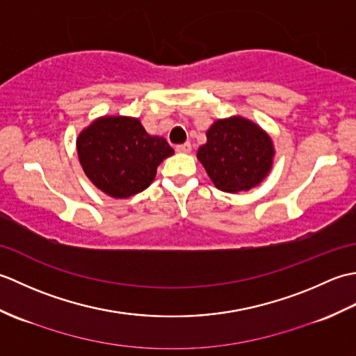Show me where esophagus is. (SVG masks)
<instances>
[{"label": "esophagus", "instance_id": "obj_1", "mask_svg": "<svg viewBox=\"0 0 356 356\" xmlns=\"http://www.w3.org/2000/svg\"><path fill=\"white\" fill-rule=\"evenodd\" d=\"M176 151H177V153H190V151H191V143L186 142V143H182V145H177Z\"/></svg>", "mask_w": 356, "mask_h": 356}]
</instances>
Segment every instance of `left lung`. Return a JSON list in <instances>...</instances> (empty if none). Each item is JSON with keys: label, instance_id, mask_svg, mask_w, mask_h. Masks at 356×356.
<instances>
[{"label": "left lung", "instance_id": "obj_1", "mask_svg": "<svg viewBox=\"0 0 356 356\" xmlns=\"http://www.w3.org/2000/svg\"><path fill=\"white\" fill-rule=\"evenodd\" d=\"M197 151L213 184L225 193L248 191L272 168L274 145L266 131L241 116L218 119Z\"/></svg>", "mask_w": 356, "mask_h": 356}]
</instances>
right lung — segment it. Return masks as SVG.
<instances>
[{"instance_id": "obj_1", "label": "right lung", "mask_w": 356, "mask_h": 356, "mask_svg": "<svg viewBox=\"0 0 356 356\" xmlns=\"http://www.w3.org/2000/svg\"><path fill=\"white\" fill-rule=\"evenodd\" d=\"M76 148L87 177L115 199L147 190L157 166L174 154L163 138L149 136L139 119L127 116L96 119L81 131Z\"/></svg>"}]
</instances>
